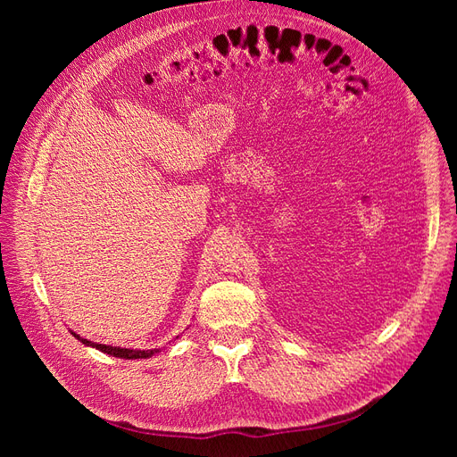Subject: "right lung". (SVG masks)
<instances>
[{
	"label": "right lung",
	"instance_id": "1",
	"mask_svg": "<svg viewBox=\"0 0 457 457\" xmlns=\"http://www.w3.org/2000/svg\"><path fill=\"white\" fill-rule=\"evenodd\" d=\"M72 331V329H71ZM72 336L86 345V347H93L96 351L101 353H106L110 356H116V358H126V361H135V358H150L152 354L160 353L162 349H126V347H112V345H103V343H95V341H89L86 337H79L76 331H72ZM179 337V336H177Z\"/></svg>",
	"mask_w": 457,
	"mask_h": 457
}]
</instances>
